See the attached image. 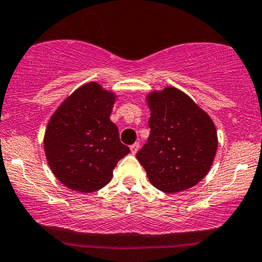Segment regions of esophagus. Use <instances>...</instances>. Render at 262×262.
Wrapping results in <instances>:
<instances>
[{
	"label": "esophagus",
	"mask_w": 262,
	"mask_h": 262,
	"mask_svg": "<svg viewBox=\"0 0 262 262\" xmlns=\"http://www.w3.org/2000/svg\"><path fill=\"white\" fill-rule=\"evenodd\" d=\"M139 147H140V145H139V142H135V144H133L130 146V152L133 155H135L138 152V150H139Z\"/></svg>",
	"instance_id": "esophagus-1"
}]
</instances>
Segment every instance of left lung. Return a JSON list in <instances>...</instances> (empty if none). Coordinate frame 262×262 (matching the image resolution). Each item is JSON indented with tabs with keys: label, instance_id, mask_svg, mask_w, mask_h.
Here are the masks:
<instances>
[{
	"label": "left lung",
	"instance_id": "8db88e82",
	"mask_svg": "<svg viewBox=\"0 0 262 262\" xmlns=\"http://www.w3.org/2000/svg\"><path fill=\"white\" fill-rule=\"evenodd\" d=\"M151 116L147 144L137 154L150 183L167 193L193 187L210 170L217 150L210 116L175 87L151 91L145 98Z\"/></svg>",
	"mask_w": 262,
	"mask_h": 262
}]
</instances>
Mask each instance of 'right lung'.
<instances>
[{"mask_svg": "<svg viewBox=\"0 0 262 262\" xmlns=\"http://www.w3.org/2000/svg\"><path fill=\"white\" fill-rule=\"evenodd\" d=\"M117 95L98 82L72 92L51 116L43 147L52 173L70 190L91 193L110 183L129 154L110 115Z\"/></svg>", "mask_w": 262, "mask_h": 262, "instance_id": "obj_1", "label": "right lung"}]
</instances>
